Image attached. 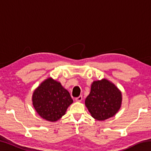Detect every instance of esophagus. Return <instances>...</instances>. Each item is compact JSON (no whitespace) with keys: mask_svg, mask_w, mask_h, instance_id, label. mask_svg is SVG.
Masks as SVG:
<instances>
[{"mask_svg":"<svg viewBox=\"0 0 151 151\" xmlns=\"http://www.w3.org/2000/svg\"><path fill=\"white\" fill-rule=\"evenodd\" d=\"M82 100H83V96H79L78 97H77V98L75 99V101L76 102H81Z\"/></svg>","mask_w":151,"mask_h":151,"instance_id":"esophagus-1","label":"esophagus"}]
</instances>
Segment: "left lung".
Returning a JSON list of instances; mask_svg holds the SVG:
<instances>
[{
    "instance_id": "8db88e82",
    "label": "left lung",
    "mask_w": 151,
    "mask_h": 151,
    "mask_svg": "<svg viewBox=\"0 0 151 151\" xmlns=\"http://www.w3.org/2000/svg\"><path fill=\"white\" fill-rule=\"evenodd\" d=\"M122 93L106 78L93 81L91 92L85 99V106L91 116L98 121L114 116L121 109Z\"/></svg>"
}]
</instances>
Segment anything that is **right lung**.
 Instances as JSON below:
<instances>
[{
    "label": "right lung",
    "mask_w": 151,
    "mask_h": 151,
    "mask_svg": "<svg viewBox=\"0 0 151 151\" xmlns=\"http://www.w3.org/2000/svg\"><path fill=\"white\" fill-rule=\"evenodd\" d=\"M32 105L38 114L47 121L56 122L73 103L68 91L60 82L49 77L42 81L32 96Z\"/></svg>",
    "instance_id": "obj_1"
}]
</instances>
